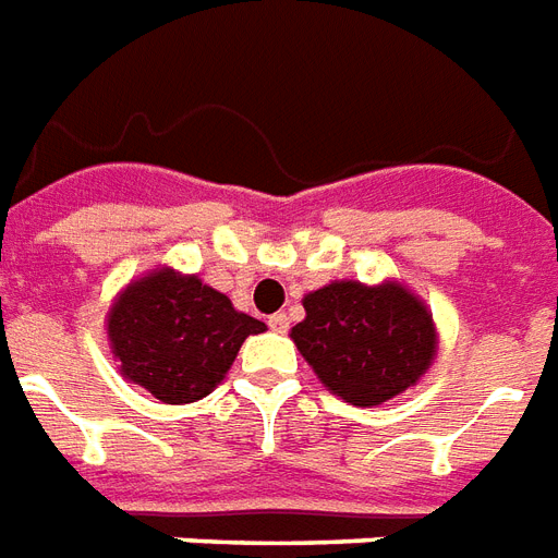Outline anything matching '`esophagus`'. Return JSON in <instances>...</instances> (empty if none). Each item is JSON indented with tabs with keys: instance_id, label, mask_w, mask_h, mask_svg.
<instances>
[{
	"instance_id": "34e87169",
	"label": "esophagus",
	"mask_w": 558,
	"mask_h": 558,
	"mask_svg": "<svg viewBox=\"0 0 558 558\" xmlns=\"http://www.w3.org/2000/svg\"><path fill=\"white\" fill-rule=\"evenodd\" d=\"M268 328L278 333H287L290 328V319H287V313H275V316H268Z\"/></svg>"
}]
</instances>
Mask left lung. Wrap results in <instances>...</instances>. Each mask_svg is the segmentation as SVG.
<instances>
[{"instance_id":"left-lung-1","label":"left lung","mask_w":558,"mask_h":558,"mask_svg":"<svg viewBox=\"0 0 558 558\" xmlns=\"http://www.w3.org/2000/svg\"><path fill=\"white\" fill-rule=\"evenodd\" d=\"M304 313L292 342L319 381L357 408L414 387L435 361L432 311L396 280L378 287L333 280L304 295Z\"/></svg>"}]
</instances>
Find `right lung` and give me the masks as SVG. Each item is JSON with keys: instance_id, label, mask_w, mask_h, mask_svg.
Segmentation results:
<instances>
[{"instance_id": "obj_1", "label": "right lung", "mask_w": 558, "mask_h": 558, "mask_svg": "<svg viewBox=\"0 0 558 558\" xmlns=\"http://www.w3.org/2000/svg\"><path fill=\"white\" fill-rule=\"evenodd\" d=\"M106 331L126 381L165 405H185L213 393L242 342L266 325L197 275L156 268L114 299Z\"/></svg>"}]
</instances>
